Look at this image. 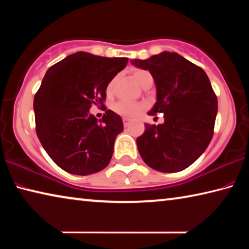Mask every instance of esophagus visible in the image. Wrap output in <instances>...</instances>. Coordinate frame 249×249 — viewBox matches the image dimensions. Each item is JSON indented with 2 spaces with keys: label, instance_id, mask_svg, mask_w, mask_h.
Returning a JSON list of instances; mask_svg holds the SVG:
<instances>
[{
  "label": "esophagus",
  "instance_id": "34e87169",
  "mask_svg": "<svg viewBox=\"0 0 249 249\" xmlns=\"http://www.w3.org/2000/svg\"><path fill=\"white\" fill-rule=\"evenodd\" d=\"M129 122H130V119H128V117H123L124 126H127L129 124Z\"/></svg>",
  "mask_w": 249,
  "mask_h": 249
}]
</instances>
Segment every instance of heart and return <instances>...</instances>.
Returning a JSON list of instances; mask_svg holds the SVG:
<instances>
[{
	"mask_svg": "<svg viewBox=\"0 0 249 249\" xmlns=\"http://www.w3.org/2000/svg\"><path fill=\"white\" fill-rule=\"evenodd\" d=\"M133 77L135 79V81L142 87H144L145 83L148 82L149 80H153V75L150 74L149 71L144 70V69L134 70ZM115 81H116V78H113L111 81L107 83V89H105L107 94H111L113 92V88H114ZM112 109L119 115L133 117V116H136L138 113L142 111V105L137 102H129V101L121 100V101H117V102H115L112 105Z\"/></svg>",
	"mask_w": 249,
	"mask_h": 249,
	"instance_id": "b5f03b06",
	"label": "heart"
}]
</instances>
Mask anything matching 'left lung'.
I'll use <instances>...</instances> for the list:
<instances>
[{
	"instance_id": "obj_1",
	"label": "left lung",
	"mask_w": 249,
	"mask_h": 249,
	"mask_svg": "<svg viewBox=\"0 0 249 249\" xmlns=\"http://www.w3.org/2000/svg\"><path fill=\"white\" fill-rule=\"evenodd\" d=\"M148 70L157 89V102L148 113H162L165 123L145 124L137 138L141 157L150 168L178 172L192 165L209 146L214 133L217 98L199 66L177 53L163 52L146 60H130Z\"/></svg>"
}]
</instances>
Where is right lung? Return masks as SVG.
<instances>
[{
    "instance_id": "add662e5",
    "label": "right lung",
    "mask_w": 249,
    "mask_h": 249,
    "mask_svg": "<svg viewBox=\"0 0 249 249\" xmlns=\"http://www.w3.org/2000/svg\"><path fill=\"white\" fill-rule=\"evenodd\" d=\"M127 62V58L78 52L47 70L34 98L36 133L46 153L61 169L87 176L109 163L123 122L107 108L98 121L90 108L104 107L107 83Z\"/></svg>"
}]
</instances>
